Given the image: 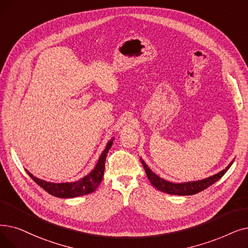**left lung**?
Returning <instances> with one entry per match:
<instances>
[{
  "instance_id": "obj_1",
  "label": "left lung",
  "mask_w": 248,
  "mask_h": 248,
  "mask_svg": "<svg viewBox=\"0 0 248 248\" xmlns=\"http://www.w3.org/2000/svg\"><path fill=\"white\" fill-rule=\"evenodd\" d=\"M140 160H141V162L143 164V167H144L145 172L147 174V177L149 178L152 186H155L160 191H163L165 193H169V195H174V196H191V195H195V193H198L203 189L208 188L209 186L214 185L215 182L218 181L226 173V172H227V170L231 167V165L234 162V160H232L230 164L225 169L218 172L217 174H214L210 177L201 179V180H196V181H188V182H181V184H175V182H171V181L161 178L148 167V165L145 163V161L142 158H140Z\"/></svg>"
}]
</instances>
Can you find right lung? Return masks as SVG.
I'll use <instances>...</instances> for the list:
<instances>
[{"label": "right lung", "mask_w": 248, "mask_h": 248, "mask_svg": "<svg viewBox=\"0 0 248 248\" xmlns=\"http://www.w3.org/2000/svg\"><path fill=\"white\" fill-rule=\"evenodd\" d=\"M113 140L114 138H112L110 141L107 143L94 169L90 172L89 174H87L79 180L72 181V182H62V184H55V182H49V181L39 179L32 175L28 171L27 173L40 187L44 188L46 191L50 193V195L53 197L62 198V199H71V198H77V197L88 195V193H91L96 190V188L99 186L100 182L103 178L106 156L113 144Z\"/></svg>", "instance_id": "right-lung-1"}]
</instances>
